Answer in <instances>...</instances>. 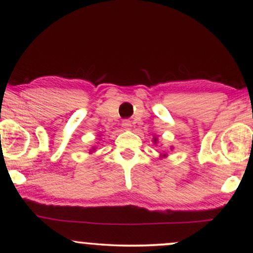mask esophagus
Returning <instances> with one entry per match:
<instances>
[{
  "instance_id": "obj_1",
  "label": "esophagus",
  "mask_w": 253,
  "mask_h": 253,
  "mask_svg": "<svg viewBox=\"0 0 253 253\" xmlns=\"http://www.w3.org/2000/svg\"><path fill=\"white\" fill-rule=\"evenodd\" d=\"M123 127L125 130H130V128H132V124H130V121L128 120H125L123 123Z\"/></svg>"
}]
</instances>
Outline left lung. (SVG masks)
Returning <instances> with one entry per match:
<instances>
[{
	"mask_svg": "<svg viewBox=\"0 0 253 253\" xmlns=\"http://www.w3.org/2000/svg\"><path fill=\"white\" fill-rule=\"evenodd\" d=\"M157 143H158V139H157V136H155V138H153V144L156 145ZM171 149H173V147L171 146ZM165 157H168L167 153H165V155H161V156H159V158H165Z\"/></svg>",
	"mask_w": 253,
	"mask_h": 253,
	"instance_id": "1",
	"label": "left lung"
}]
</instances>
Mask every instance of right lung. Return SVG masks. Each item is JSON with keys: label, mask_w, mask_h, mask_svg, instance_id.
I'll use <instances>...</instances> for the list:
<instances>
[{"label": "right lung", "mask_w": 253, "mask_h": 253, "mask_svg": "<svg viewBox=\"0 0 253 253\" xmlns=\"http://www.w3.org/2000/svg\"><path fill=\"white\" fill-rule=\"evenodd\" d=\"M95 151H96V146H92V147H91V149H90V150H89V153H94V152H95Z\"/></svg>", "instance_id": "add662e5"}]
</instances>
